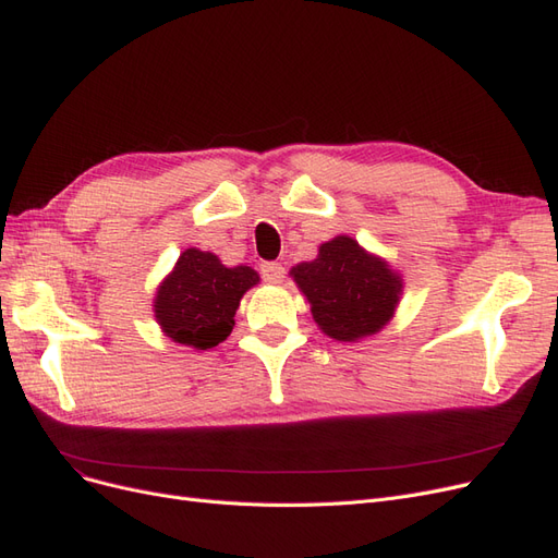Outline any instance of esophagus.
<instances>
[{
  "label": "esophagus",
  "instance_id": "34e87169",
  "mask_svg": "<svg viewBox=\"0 0 558 558\" xmlns=\"http://www.w3.org/2000/svg\"><path fill=\"white\" fill-rule=\"evenodd\" d=\"M260 275L267 283H281L286 277V267L281 263H263Z\"/></svg>",
  "mask_w": 558,
  "mask_h": 558
}]
</instances>
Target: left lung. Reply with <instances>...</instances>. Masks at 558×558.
Segmentation results:
<instances>
[{
	"mask_svg": "<svg viewBox=\"0 0 558 558\" xmlns=\"http://www.w3.org/2000/svg\"><path fill=\"white\" fill-rule=\"evenodd\" d=\"M312 316L337 342H356L379 332L402 295V277L386 260L340 234L318 246V256L291 269Z\"/></svg>",
	"mask_w": 558,
	"mask_h": 558,
	"instance_id": "1",
	"label": "left lung"
}]
</instances>
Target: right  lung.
Returning <instances> with one entry per match:
<instances>
[{
    "mask_svg": "<svg viewBox=\"0 0 558 558\" xmlns=\"http://www.w3.org/2000/svg\"><path fill=\"white\" fill-rule=\"evenodd\" d=\"M258 281L256 269L226 267L209 251L185 248L158 286L156 320L172 342L207 351L232 332L242 295Z\"/></svg>",
    "mask_w": 558,
    "mask_h": 558,
    "instance_id": "right-lung-1",
    "label": "right lung"
}]
</instances>
